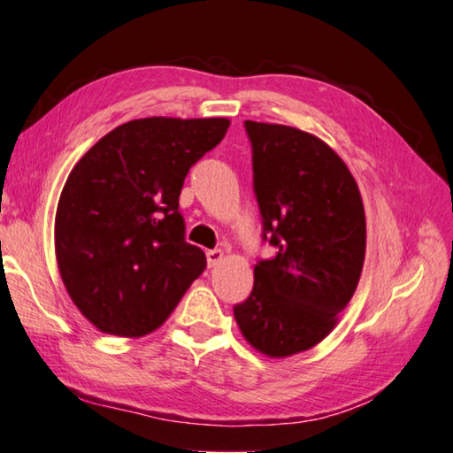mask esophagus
I'll return each instance as SVG.
<instances>
[{
    "mask_svg": "<svg viewBox=\"0 0 453 453\" xmlns=\"http://www.w3.org/2000/svg\"><path fill=\"white\" fill-rule=\"evenodd\" d=\"M221 258H224V251H221V249H210V251H206L208 266H216Z\"/></svg>",
    "mask_w": 453,
    "mask_h": 453,
    "instance_id": "esophagus-1",
    "label": "esophagus"
}]
</instances>
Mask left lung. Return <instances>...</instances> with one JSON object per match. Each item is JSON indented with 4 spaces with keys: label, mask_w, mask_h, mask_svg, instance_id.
I'll list each match as a JSON object with an SVG mask.
<instances>
[{
    "label": "left lung",
    "mask_w": 453,
    "mask_h": 453,
    "mask_svg": "<svg viewBox=\"0 0 453 453\" xmlns=\"http://www.w3.org/2000/svg\"><path fill=\"white\" fill-rule=\"evenodd\" d=\"M263 239L276 257L255 265V284L234 307L249 344L271 358L310 350L336 325L358 286L365 216L358 185L313 134L245 120Z\"/></svg>",
    "instance_id": "8db88e82"
}]
</instances>
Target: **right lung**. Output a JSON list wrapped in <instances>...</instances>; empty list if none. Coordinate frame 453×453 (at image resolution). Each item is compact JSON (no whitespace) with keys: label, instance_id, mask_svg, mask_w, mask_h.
I'll use <instances>...</instances> for the list:
<instances>
[{"label":"right lung","instance_id":"add662e5","mask_svg":"<svg viewBox=\"0 0 453 453\" xmlns=\"http://www.w3.org/2000/svg\"><path fill=\"white\" fill-rule=\"evenodd\" d=\"M227 128V119L130 120L72 169L56 210V258L67 294L99 331H156L204 273V251L185 242L179 195Z\"/></svg>","mask_w":453,"mask_h":453}]
</instances>
